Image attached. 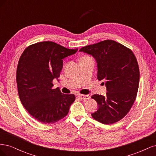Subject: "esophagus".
<instances>
[{
    "label": "esophagus",
    "mask_w": 156,
    "mask_h": 156,
    "mask_svg": "<svg viewBox=\"0 0 156 156\" xmlns=\"http://www.w3.org/2000/svg\"><path fill=\"white\" fill-rule=\"evenodd\" d=\"M77 98H79L80 100H88L90 99L89 95H83V94H77Z\"/></svg>",
    "instance_id": "obj_1"
}]
</instances>
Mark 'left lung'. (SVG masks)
Listing matches in <instances>:
<instances>
[{"instance_id": "1", "label": "left lung", "mask_w": 156, "mask_h": 156, "mask_svg": "<svg viewBox=\"0 0 156 156\" xmlns=\"http://www.w3.org/2000/svg\"><path fill=\"white\" fill-rule=\"evenodd\" d=\"M79 51L91 55L98 64V79L105 81V96L94 94L98 109L93 119L104 124L120 120L133 105L139 84V68L132 51L114 40L87 45ZM104 84V83H103Z\"/></svg>"}]
</instances>
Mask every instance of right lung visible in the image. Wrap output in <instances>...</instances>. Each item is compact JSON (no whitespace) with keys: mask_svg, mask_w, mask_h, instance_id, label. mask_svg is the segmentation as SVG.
I'll return each instance as SVG.
<instances>
[{"mask_svg":"<svg viewBox=\"0 0 156 156\" xmlns=\"http://www.w3.org/2000/svg\"><path fill=\"white\" fill-rule=\"evenodd\" d=\"M77 50L46 41L27 47L20 56L16 73L19 96L29 114L41 123L62 119L75 100L74 94L53 88V80L60 76L62 59Z\"/></svg>","mask_w":156,"mask_h":156,"instance_id":"add662e5","label":"right lung"}]
</instances>
